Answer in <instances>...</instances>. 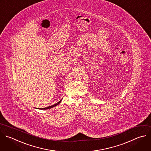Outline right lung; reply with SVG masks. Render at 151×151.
Wrapping results in <instances>:
<instances>
[{
  "label": "right lung",
  "mask_w": 151,
  "mask_h": 151,
  "mask_svg": "<svg viewBox=\"0 0 151 151\" xmlns=\"http://www.w3.org/2000/svg\"><path fill=\"white\" fill-rule=\"evenodd\" d=\"M62 99H61L60 101H59L58 103H57L56 104H54V105H52V106H49V107H45V108H42V109H40V110H47V109H52V108H53L54 107H56V106H58V105H59L60 103H61V101H62Z\"/></svg>",
  "instance_id": "1"
}]
</instances>
